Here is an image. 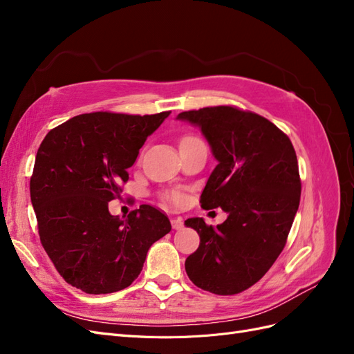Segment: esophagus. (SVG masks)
Listing matches in <instances>:
<instances>
[{
  "label": "esophagus",
  "mask_w": 354,
  "mask_h": 354,
  "mask_svg": "<svg viewBox=\"0 0 354 354\" xmlns=\"http://www.w3.org/2000/svg\"><path fill=\"white\" fill-rule=\"evenodd\" d=\"M171 226H173V229H176V230H181V229L185 227L183 218H181V217H173V218H171Z\"/></svg>",
  "instance_id": "34e87169"
}]
</instances>
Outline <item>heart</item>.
<instances>
[{
	"mask_svg": "<svg viewBox=\"0 0 354 354\" xmlns=\"http://www.w3.org/2000/svg\"><path fill=\"white\" fill-rule=\"evenodd\" d=\"M164 199L165 201H169V202H180V195L176 194V192H169V194H165L164 195Z\"/></svg>",
	"mask_w": 354,
	"mask_h": 354,
	"instance_id": "b5f03b06",
	"label": "heart"
}]
</instances>
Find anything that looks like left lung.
<instances>
[{
	"instance_id": "obj_1",
	"label": "left lung",
	"mask_w": 354,
	"mask_h": 354,
	"mask_svg": "<svg viewBox=\"0 0 354 354\" xmlns=\"http://www.w3.org/2000/svg\"><path fill=\"white\" fill-rule=\"evenodd\" d=\"M177 120L201 128L218 162L201 207L229 214L217 227L199 217L185 221L201 238L186 273L203 291L239 294L261 279L286 243L301 196L294 146L269 120L232 106L181 112Z\"/></svg>"
}]
</instances>
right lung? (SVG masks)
I'll use <instances>...</instances> for the list:
<instances>
[{
  "instance_id": "1",
  "label": "right lung",
  "mask_w": 354,
  "mask_h": 354,
  "mask_svg": "<svg viewBox=\"0 0 354 354\" xmlns=\"http://www.w3.org/2000/svg\"><path fill=\"white\" fill-rule=\"evenodd\" d=\"M168 115H78L53 128L38 149L30 202L39 239L63 279L84 292L130 286L152 243L171 230L165 214L151 205L127 218L109 212L127 169Z\"/></svg>"
}]
</instances>
